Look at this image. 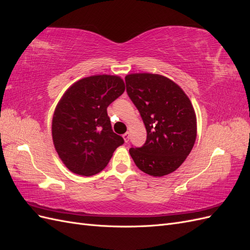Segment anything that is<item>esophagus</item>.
<instances>
[{
	"instance_id": "esophagus-1",
	"label": "esophagus",
	"mask_w": 250,
	"mask_h": 250,
	"mask_svg": "<svg viewBox=\"0 0 250 250\" xmlns=\"http://www.w3.org/2000/svg\"><path fill=\"white\" fill-rule=\"evenodd\" d=\"M123 138H124V141L127 143L128 141H129V138H130V133L129 132H126L123 134Z\"/></svg>"
}]
</instances>
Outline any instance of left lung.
<instances>
[{"mask_svg": "<svg viewBox=\"0 0 250 250\" xmlns=\"http://www.w3.org/2000/svg\"><path fill=\"white\" fill-rule=\"evenodd\" d=\"M126 90L138 108L147 140L129 153L137 167L151 176L175 171L190 154L197 135L193 105L175 82L157 74L125 77Z\"/></svg>", "mask_w": 250, "mask_h": 250, "instance_id": "8db88e82", "label": "left lung"}]
</instances>
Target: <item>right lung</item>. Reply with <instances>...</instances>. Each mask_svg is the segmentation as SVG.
I'll return each instance as SVG.
<instances>
[{"mask_svg": "<svg viewBox=\"0 0 250 250\" xmlns=\"http://www.w3.org/2000/svg\"><path fill=\"white\" fill-rule=\"evenodd\" d=\"M119 76L83 78L66 90L52 121V138L60 160L75 174L90 176L106 167L124 140L111 129L108 105L124 93Z\"/></svg>", "mask_w": 250, "mask_h": 250, "instance_id": "obj_1", "label": "right lung"}]
</instances>
